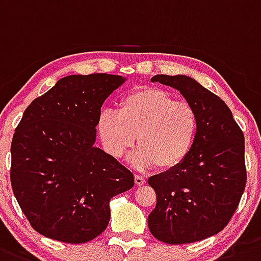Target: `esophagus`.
Instances as JSON below:
<instances>
[{"mask_svg": "<svg viewBox=\"0 0 261 261\" xmlns=\"http://www.w3.org/2000/svg\"><path fill=\"white\" fill-rule=\"evenodd\" d=\"M144 183H145V178L144 177H142V175H139V174L135 175V185H136V186H143Z\"/></svg>", "mask_w": 261, "mask_h": 261, "instance_id": "esophagus-1", "label": "esophagus"}]
</instances>
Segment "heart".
Segmentation results:
<instances>
[{"mask_svg": "<svg viewBox=\"0 0 261 261\" xmlns=\"http://www.w3.org/2000/svg\"><path fill=\"white\" fill-rule=\"evenodd\" d=\"M198 116L194 107L175 100L168 91L143 87L128 93L119 102L118 113L102 110L97 133L108 153L121 159L135 143L133 154L138 168L157 165L171 170L189 157L198 134Z\"/></svg>", "mask_w": 261, "mask_h": 261, "instance_id": "obj_1", "label": "heart"}]
</instances>
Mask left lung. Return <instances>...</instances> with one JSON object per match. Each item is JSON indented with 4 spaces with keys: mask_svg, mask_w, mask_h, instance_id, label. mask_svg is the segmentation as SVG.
Here are the masks:
<instances>
[{
    "mask_svg": "<svg viewBox=\"0 0 261 261\" xmlns=\"http://www.w3.org/2000/svg\"><path fill=\"white\" fill-rule=\"evenodd\" d=\"M194 107L198 134L179 166L152 175L148 185L157 203L148 216L152 236L169 245L192 243L221 231L245 191V135L217 95L186 75H154Z\"/></svg>",
    "mask_w": 261,
    "mask_h": 261,
    "instance_id": "obj_1",
    "label": "left lung"
}]
</instances>
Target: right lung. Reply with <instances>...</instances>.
Here are the masks:
<instances>
[{"label": "right lung", "instance_id": "add662e5", "mask_svg": "<svg viewBox=\"0 0 261 261\" xmlns=\"http://www.w3.org/2000/svg\"><path fill=\"white\" fill-rule=\"evenodd\" d=\"M123 82L121 75H69L24 110L11 142L10 180L41 236L92 241L109 224L110 199L134 186L133 173L93 145L102 104Z\"/></svg>", "mask_w": 261, "mask_h": 261}]
</instances>
